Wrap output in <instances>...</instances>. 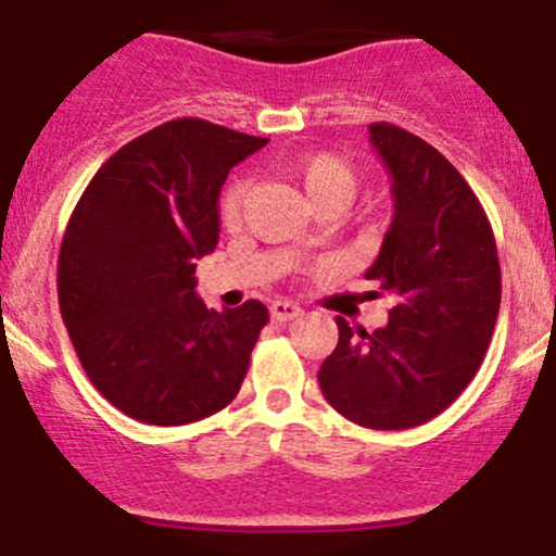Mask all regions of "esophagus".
<instances>
[{
  "label": "esophagus",
  "mask_w": 556,
  "mask_h": 556,
  "mask_svg": "<svg viewBox=\"0 0 556 556\" xmlns=\"http://www.w3.org/2000/svg\"><path fill=\"white\" fill-rule=\"evenodd\" d=\"M302 315V307L293 302H274L271 304V318L279 320V324H288V320L299 318Z\"/></svg>",
  "instance_id": "34e87169"
}]
</instances>
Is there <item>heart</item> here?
<instances>
[{"label":"heart","instance_id":"1","mask_svg":"<svg viewBox=\"0 0 556 556\" xmlns=\"http://www.w3.org/2000/svg\"><path fill=\"white\" fill-rule=\"evenodd\" d=\"M277 173L302 191L315 214H324V211L340 214V211H345L349 202L354 200L356 186H359V178H356L349 161L334 153H326V150H304V153L288 155L277 164ZM241 205L243 184H230L219 200L222 225L236 227L238 219H241ZM313 243V236H302L295 241V249L304 252Z\"/></svg>","mask_w":556,"mask_h":556}]
</instances>
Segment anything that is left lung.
Listing matches in <instances>:
<instances>
[{
  "label": "left lung",
  "instance_id": "8db88e82",
  "mask_svg": "<svg viewBox=\"0 0 556 556\" xmlns=\"http://www.w3.org/2000/svg\"><path fill=\"white\" fill-rule=\"evenodd\" d=\"M395 214L367 279L395 295L367 334L337 318L340 340L318 370L331 408L372 430H406L442 414L489 351L502 299L494 230L464 175L425 139L372 123Z\"/></svg>",
  "mask_w": 556,
  "mask_h": 556
}]
</instances>
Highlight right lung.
Returning a JSON list of instances; mask_svg holds the SVG:
<instances>
[{
  "label": "right lung",
  "mask_w": 556,
  "mask_h": 556,
  "mask_svg": "<svg viewBox=\"0 0 556 556\" xmlns=\"http://www.w3.org/2000/svg\"><path fill=\"white\" fill-rule=\"evenodd\" d=\"M268 139L180 117L123 144L81 194L56 263L60 313L92 387L148 425L222 412L266 304L207 309L197 261L219 243V191Z\"/></svg>",
  "instance_id": "1"
}]
</instances>
